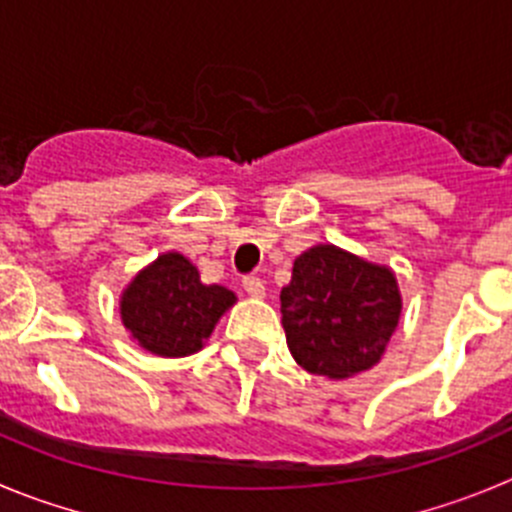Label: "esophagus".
<instances>
[{
  "mask_svg": "<svg viewBox=\"0 0 512 512\" xmlns=\"http://www.w3.org/2000/svg\"><path fill=\"white\" fill-rule=\"evenodd\" d=\"M242 288H245L247 295H252V298H262V295H265V283H262L257 275H247V278H242Z\"/></svg>",
  "mask_w": 512,
  "mask_h": 512,
  "instance_id": "obj_1",
  "label": "esophagus"
}]
</instances>
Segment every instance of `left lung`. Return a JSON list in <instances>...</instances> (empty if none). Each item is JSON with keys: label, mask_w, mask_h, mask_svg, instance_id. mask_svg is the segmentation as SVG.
<instances>
[{"label": "left lung", "mask_w": 512, "mask_h": 512, "mask_svg": "<svg viewBox=\"0 0 512 512\" xmlns=\"http://www.w3.org/2000/svg\"><path fill=\"white\" fill-rule=\"evenodd\" d=\"M280 313L290 353L305 371L348 379L379 364L399 323L401 295L389 267L318 245L295 260Z\"/></svg>", "instance_id": "left-lung-1"}]
</instances>
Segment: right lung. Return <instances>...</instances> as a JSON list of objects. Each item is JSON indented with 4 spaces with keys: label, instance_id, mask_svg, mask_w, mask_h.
Returning <instances> with one entry per match:
<instances>
[{
    "label": "right lung",
    "instance_id": "add662e5",
    "mask_svg": "<svg viewBox=\"0 0 512 512\" xmlns=\"http://www.w3.org/2000/svg\"><path fill=\"white\" fill-rule=\"evenodd\" d=\"M232 303V290L204 285L197 267L169 252L133 278L121 298V318L146 351L176 358L197 353Z\"/></svg>",
    "mask_w": 512,
    "mask_h": 512
}]
</instances>
